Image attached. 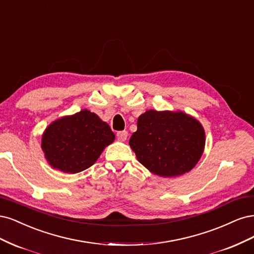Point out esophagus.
<instances>
[{"mask_svg":"<svg viewBox=\"0 0 254 254\" xmlns=\"http://www.w3.org/2000/svg\"><path fill=\"white\" fill-rule=\"evenodd\" d=\"M127 130H122V132H118L117 133L118 141L124 142V141L127 140Z\"/></svg>","mask_w":254,"mask_h":254,"instance_id":"1","label":"esophagus"}]
</instances>
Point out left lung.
Returning a JSON list of instances; mask_svg holds the SVG:
<instances>
[{
  "instance_id": "8db88e82",
  "label": "left lung",
  "mask_w": 254,
  "mask_h": 254,
  "mask_svg": "<svg viewBox=\"0 0 254 254\" xmlns=\"http://www.w3.org/2000/svg\"><path fill=\"white\" fill-rule=\"evenodd\" d=\"M128 144L153 174L176 177L199 161L206 133L197 119L183 111L149 110L138 117L137 130Z\"/></svg>"
}]
</instances>
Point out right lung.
Returning <instances> with one entry per match:
<instances>
[{"instance_id": "right-lung-1", "label": "right lung", "mask_w": 254, "mask_h": 254, "mask_svg": "<svg viewBox=\"0 0 254 254\" xmlns=\"http://www.w3.org/2000/svg\"><path fill=\"white\" fill-rule=\"evenodd\" d=\"M115 140L110 126L88 110L53 121L43 132L41 148L53 169L76 174L92 167Z\"/></svg>"}]
</instances>
